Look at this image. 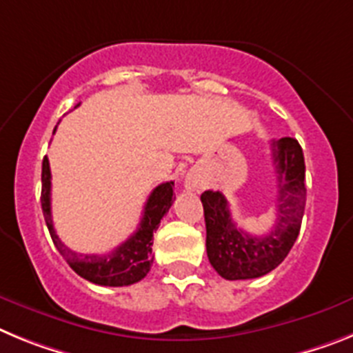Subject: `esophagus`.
<instances>
[{"label":"esophagus","instance_id":"34e87169","mask_svg":"<svg viewBox=\"0 0 353 353\" xmlns=\"http://www.w3.org/2000/svg\"><path fill=\"white\" fill-rule=\"evenodd\" d=\"M202 186L201 179H197V177H188L186 179V188L188 190H199Z\"/></svg>","mask_w":353,"mask_h":353}]
</instances>
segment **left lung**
<instances>
[{
    "mask_svg": "<svg viewBox=\"0 0 353 353\" xmlns=\"http://www.w3.org/2000/svg\"><path fill=\"white\" fill-rule=\"evenodd\" d=\"M272 156L279 181L277 219L266 234L252 236L236 228L222 192L208 190L201 195L206 220L208 259L219 275L228 281L270 274L284 261L300 232L305 208L304 152L295 139L284 137L272 142Z\"/></svg>",
    "mask_w": 353,
    "mask_h": 353,
    "instance_id": "left-lung-1",
    "label": "left lung"
}]
</instances>
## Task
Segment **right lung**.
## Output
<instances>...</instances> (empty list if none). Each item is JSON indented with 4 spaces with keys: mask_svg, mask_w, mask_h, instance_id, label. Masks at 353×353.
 I'll return each instance as SVG.
<instances>
[{
    "mask_svg": "<svg viewBox=\"0 0 353 353\" xmlns=\"http://www.w3.org/2000/svg\"><path fill=\"white\" fill-rule=\"evenodd\" d=\"M174 181L161 183L151 192L143 206L142 220L139 229L108 254H78L62 243L54 231L51 219V170L49 159H42V213L46 225L53 238L58 252L65 257L69 266L79 277L87 279L99 286H130L139 283L149 274L152 265V234L158 229L159 220L163 219L174 202Z\"/></svg>",
    "mask_w": 353,
    "mask_h": 353,
    "instance_id": "add662e5",
    "label": "right lung"
}]
</instances>
